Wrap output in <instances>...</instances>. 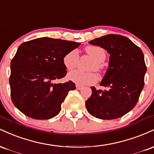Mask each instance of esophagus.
I'll list each match as a JSON object with an SVG mask.
<instances>
[{"mask_svg": "<svg viewBox=\"0 0 154 154\" xmlns=\"http://www.w3.org/2000/svg\"><path fill=\"white\" fill-rule=\"evenodd\" d=\"M76 88H77V90H81L82 88V86L79 85H76Z\"/></svg>", "mask_w": 154, "mask_h": 154, "instance_id": "esophagus-1", "label": "esophagus"}]
</instances>
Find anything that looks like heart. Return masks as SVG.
Listing matches in <instances>:
<instances>
[{"label":"heart","mask_w":154,"mask_h":154,"mask_svg":"<svg viewBox=\"0 0 154 154\" xmlns=\"http://www.w3.org/2000/svg\"><path fill=\"white\" fill-rule=\"evenodd\" d=\"M85 52L92 59L91 69L97 72H101L103 69V63L105 61L106 55L102 48L95 45H89L85 48ZM79 53L77 50H72L63 56V63L69 71H72L77 67L79 62ZM68 78L72 82L77 85H91L95 82L98 79L96 74L94 72H83L81 71H74L68 75Z\"/></svg>","instance_id":"heart-1"}]
</instances>
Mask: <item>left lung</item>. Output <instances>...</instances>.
<instances>
[{
	"label": "left lung",
	"instance_id": "8db88e82",
	"mask_svg": "<svg viewBox=\"0 0 154 154\" xmlns=\"http://www.w3.org/2000/svg\"><path fill=\"white\" fill-rule=\"evenodd\" d=\"M110 54L108 68L100 85L106 90L91 87L92 95L85 101L91 115L101 119L121 117L135 107L144 86L146 68L141 49L130 39L110 34L91 40Z\"/></svg>",
	"mask_w": 154,
	"mask_h": 154
}]
</instances>
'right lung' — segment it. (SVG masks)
<instances>
[{"label":"right lung","mask_w":154,"mask_h":154,"mask_svg":"<svg viewBox=\"0 0 154 154\" xmlns=\"http://www.w3.org/2000/svg\"><path fill=\"white\" fill-rule=\"evenodd\" d=\"M80 44L44 37L20 45L11 62L9 83L12 102L21 112L35 119L59 114L69 91L76 87L70 80L54 81L66 75L63 56Z\"/></svg>","instance_id":"1"}]
</instances>
